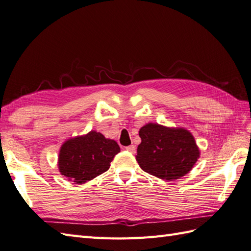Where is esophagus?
Returning a JSON list of instances; mask_svg holds the SVG:
<instances>
[{"label": "esophagus", "instance_id": "esophagus-1", "mask_svg": "<svg viewBox=\"0 0 251 251\" xmlns=\"http://www.w3.org/2000/svg\"><path fill=\"white\" fill-rule=\"evenodd\" d=\"M125 150H126L127 151L131 152V153H136V146H134V145H129V146H126V147H125Z\"/></svg>", "mask_w": 251, "mask_h": 251}]
</instances>
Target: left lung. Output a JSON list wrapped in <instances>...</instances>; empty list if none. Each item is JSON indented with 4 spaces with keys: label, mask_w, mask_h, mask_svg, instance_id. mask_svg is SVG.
<instances>
[{
    "label": "left lung",
    "mask_w": 251,
    "mask_h": 251,
    "mask_svg": "<svg viewBox=\"0 0 251 251\" xmlns=\"http://www.w3.org/2000/svg\"><path fill=\"white\" fill-rule=\"evenodd\" d=\"M136 160L150 175L172 181L185 176L201 157L193 134L183 127L149 123L140 128Z\"/></svg>",
    "instance_id": "left-lung-1"
}]
</instances>
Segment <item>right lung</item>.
<instances>
[{
	"mask_svg": "<svg viewBox=\"0 0 251 251\" xmlns=\"http://www.w3.org/2000/svg\"><path fill=\"white\" fill-rule=\"evenodd\" d=\"M120 146L95 130L70 138L62 143L57 166L60 174L76 184L86 183L110 168Z\"/></svg>",
	"mask_w": 251,
	"mask_h": 251,
	"instance_id": "obj_1",
	"label": "right lung"
}]
</instances>
